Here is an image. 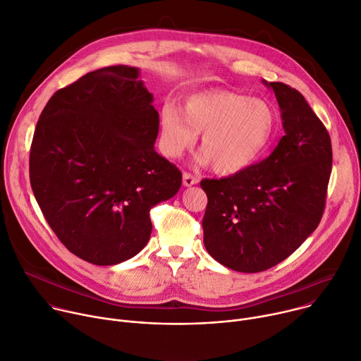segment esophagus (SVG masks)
<instances>
[{"mask_svg": "<svg viewBox=\"0 0 361 361\" xmlns=\"http://www.w3.org/2000/svg\"><path fill=\"white\" fill-rule=\"evenodd\" d=\"M199 183V178L195 177V176H192V174H190V173H184L183 174V184L185 185V187H191V185H194V184H197Z\"/></svg>", "mask_w": 361, "mask_h": 361, "instance_id": "1", "label": "esophagus"}]
</instances>
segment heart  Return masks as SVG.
I'll return each instance as SVG.
<instances>
[{
    "label": "heart",
    "instance_id": "obj_1",
    "mask_svg": "<svg viewBox=\"0 0 361 361\" xmlns=\"http://www.w3.org/2000/svg\"><path fill=\"white\" fill-rule=\"evenodd\" d=\"M278 126L275 108L231 90L213 89L185 97L181 109L166 105L159 115V149L178 158L202 134L204 161L216 173L232 176L255 164L272 142Z\"/></svg>",
    "mask_w": 361,
    "mask_h": 361
}]
</instances>
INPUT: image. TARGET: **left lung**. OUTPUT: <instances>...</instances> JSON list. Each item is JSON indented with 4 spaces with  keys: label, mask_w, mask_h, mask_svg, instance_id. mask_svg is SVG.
<instances>
[{
    "label": "left lung",
    "mask_w": 361,
    "mask_h": 361,
    "mask_svg": "<svg viewBox=\"0 0 361 361\" xmlns=\"http://www.w3.org/2000/svg\"><path fill=\"white\" fill-rule=\"evenodd\" d=\"M274 89L285 135L272 154L242 173L203 180L204 246L238 272L267 271L297 250L325 209L333 149L329 130L305 97L281 82Z\"/></svg>",
    "instance_id": "obj_1"
}]
</instances>
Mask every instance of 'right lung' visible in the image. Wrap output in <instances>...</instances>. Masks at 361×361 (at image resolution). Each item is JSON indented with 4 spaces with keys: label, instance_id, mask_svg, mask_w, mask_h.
<instances>
[{
    "label": "right lung",
    "instance_id": "1",
    "mask_svg": "<svg viewBox=\"0 0 361 361\" xmlns=\"http://www.w3.org/2000/svg\"><path fill=\"white\" fill-rule=\"evenodd\" d=\"M137 68L108 66L59 89L30 148V184L59 240L93 265L121 264L149 240V210L181 187L154 144L159 118Z\"/></svg>",
    "mask_w": 361,
    "mask_h": 361
}]
</instances>
